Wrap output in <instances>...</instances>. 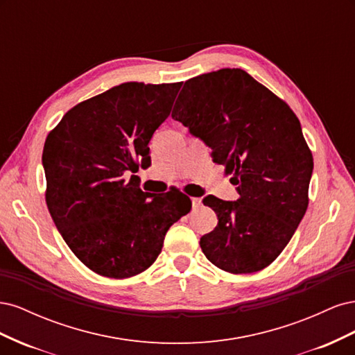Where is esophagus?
<instances>
[{"label":"esophagus","instance_id":"esophagus-1","mask_svg":"<svg viewBox=\"0 0 355 355\" xmlns=\"http://www.w3.org/2000/svg\"><path fill=\"white\" fill-rule=\"evenodd\" d=\"M191 202H192V207L198 209L201 206V198H191Z\"/></svg>","mask_w":355,"mask_h":355}]
</instances>
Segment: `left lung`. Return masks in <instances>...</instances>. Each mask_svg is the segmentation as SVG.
<instances>
[{"label":"left lung","instance_id":"obj_1","mask_svg":"<svg viewBox=\"0 0 355 355\" xmlns=\"http://www.w3.org/2000/svg\"><path fill=\"white\" fill-rule=\"evenodd\" d=\"M171 118L211 148L240 194L202 200L218 214L216 228L200 239L202 253L231 274L263 270L308 207L314 161L297 116L245 71L223 68L185 81Z\"/></svg>","mask_w":355,"mask_h":355}]
</instances>
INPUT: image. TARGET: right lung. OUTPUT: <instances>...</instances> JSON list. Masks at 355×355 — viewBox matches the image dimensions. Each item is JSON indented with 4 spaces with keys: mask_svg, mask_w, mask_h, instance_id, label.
<instances>
[{
    "mask_svg": "<svg viewBox=\"0 0 355 355\" xmlns=\"http://www.w3.org/2000/svg\"><path fill=\"white\" fill-rule=\"evenodd\" d=\"M182 83H123L75 105L49 133L44 167L49 211L72 253L96 274L128 278L151 266L166 232L191 210L178 189L148 194L139 166L170 115Z\"/></svg>",
    "mask_w": 355,
    "mask_h": 355,
    "instance_id": "right-lung-1",
    "label": "right lung"
}]
</instances>
